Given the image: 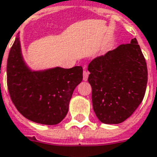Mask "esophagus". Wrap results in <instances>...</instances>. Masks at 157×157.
Instances as JSON below:
<instances>
[{
  "label": "esophagus",
  "instance_id": "1",
  "mask_svg": "<svg viewBox=\"0 0 157 157\" xmlns=\"http://www.w3.org/2000/svg\"><path fill=\"white\" fill-rule=\"evenodd\" d=\"M88 75H89V73L87 70H83V73H82V76H83V80L84 81H87V78H88Z\"/></svg>",
  "mask_w": 157,
  "mask_h": 157
}]
</instances>
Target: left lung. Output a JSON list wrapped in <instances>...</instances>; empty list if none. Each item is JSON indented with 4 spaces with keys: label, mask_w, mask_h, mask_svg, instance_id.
I'll list each match as a JSON object with an SVG mask.
<instances>
[{
    "label": "left lung",
    "mask_w": 157,
    "mask_h": 157,
    "mask_svg": "<svg viewBox=\"0 0 157 157\" xmlns=\"http://www.w3.org/2000/svg\"><path fill=\"white\" fill-rule=\"evenodd\" d=\"M87 70L93 110L104 124H120L141 104L147 82V68L136 38L94 58Z\"/></svg>",
    "instance_id": "left-lung-1"
}]
</instances>
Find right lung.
<instances>
[{
    "label": "right lung",
    "instance_id": "right-lung-1",
    "mask_svg": "<svg viewBox=\"0 0 157 157\" xmlns=\"http://www.w3.org/2000/svg\"><path fill=\"white\" fill-rule=\"evenodd\" d=\"M6 74L10 97L19 112L47 125L57 124L65 117L73 92L82 79V66L29 70L22 58L19 36L10 51Z\"/></svg>",
    "mask_w": 157,
    "mask_h": 157
}]
</instances>
